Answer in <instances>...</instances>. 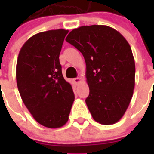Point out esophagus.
Segmentation results:
<instances>
[{
  "instance_id": "esophagus-1",
  "label": "esophagus",
  "mask_w": 154,
  "mask_h": 154,
  "mask_svg": "<svg viewBox=\"0 0 154 154\" xmlns=\"http://www.w3.org/2000/svg\"><path fill=\"white\" fill-rule=\"evenodd\" d=\"M74 82H75V83L76 85H79V84L81 82V79L79 78V77H78V78L74 79Z\"/></svg>"
}]
</instances>
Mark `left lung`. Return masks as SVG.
Instances as JSON below:
<instances>
[{
	"mask_svg": "<svg viewBox=\"0 0 154 154\" xmlns=\"http://www.w3.org/2000/svg\"><path fill=\"white\" fill-rule=\"evenodd\" d=\"M65 41L85 58L89 95L85 99L97 123H117L126 112L135 86V62L131 48L119 31L106 25L73 29Z\"/></svg>",
	"mask_w": 154,
	"mask_h": 154,
	"instance_id": "8db88e82",
	"label": "left lung"
}]
</instances>
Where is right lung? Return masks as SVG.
<instances>
[{
	"label": "right lung",
	"mask_w": 154,
	"mask_h": 154,
	"mask_svg": "<svg viewBox=\"0 0 154 154\" xmlns=\"http://www.w3.org/2000/svg\"><path fill=\"white\" fill-rule=\"evenodd\" d=\"M68 32L57 29L33 35L23 45L17 58L16 80L23 103L34 119L48 128L67 123L75 99L59 62Z\"/></svg>",
	"instance_id": "right-lung-1"
}]
</instances>
